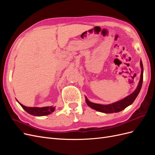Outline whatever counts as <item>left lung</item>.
<instances>
[{"mask_svg":"<svg viewBox=\"0 0 155 155\" xmlns=\"http://www.w3.org/2000/svg\"><path fill=\"white\" fill-rule=\"evenodd\" d=\"M140 67H141V76H140V79L138 83V87L136 88V90L130 95L124 97V99L118 101L113 103L112 104L109 105H101L94 104L92 103L90 101H88L87 97H85V101L87 104L92 109H94L97 111L101 112H104V113H113V112H118L121 110L125 109L127 107L131 105L134 102L136 98L140 91V89L142 88V82H143V64L142 61H140Z\"/></svg>","mask_w":155,"mask_h":155,"instance_id":"left-lung-1","label":"left lung"}]
</instances>
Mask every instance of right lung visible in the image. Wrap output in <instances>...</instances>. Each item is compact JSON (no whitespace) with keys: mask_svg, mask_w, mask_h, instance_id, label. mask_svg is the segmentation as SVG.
<instances>
[{"mask_svg":"<svg viewBox=\"0 0 155 155\" xmlns=\"http://www.w3.org/2000/svg\"><path fill=\"white\" fill-rule=\"evenodd\" d=\"M19 104L21 105L23 109H24V110L28 112V113L36 116L48 115L51 114V112H53L55 109V107L53 106L44 107H28L21 104L20 103Z\"/></svg>","mask_w":155,"mask_h":155,"instance_id":"obj_1","label":"right lung"}]
</instances>
